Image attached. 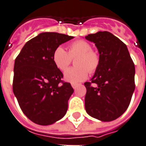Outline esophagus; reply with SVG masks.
Returning <instances> with one entry per match:
<instances>
[{"instance_id": "34e87169", "label": "esophagus", "mask_w": 146, "mask_h": 146, "mask_svg": "<svg viewBox=\"0 0 146 146\" xmlns=\"http://www.w3.org/2000/svg\"><path fill=\"white\" fill-rule=\"evenodd\" d=\"M72 86L73 89H75L78 87V84L77 83H72Z\"/></svg>"}]
</instances>
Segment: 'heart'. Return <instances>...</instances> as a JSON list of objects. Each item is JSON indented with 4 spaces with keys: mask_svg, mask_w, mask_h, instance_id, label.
<instances>
[{
    "mask_svg": "<svg viewBox=\"0 0 146 146\" xmlns=\"http://www.w3.org/2000/svg\"><path fill=\"white\" fill-rule=\"evenodd\" d=\"M75 65L64 72L66 81L76 83L84 81L88 74L95 72L99 68L100 57L96 51L92 50V45L85 40H77L70 43L68 52L61 46L55 49L53 53L54 64L61 72H64L75 57Z\"/></svg>",
    "mask_w": 146,
    "mask_h": 146,
    "instance_id": "heart-1",
    "label": "heart"
}]
</instances>
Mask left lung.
I'll return each mask as SVG.
<instances>
[{
    "label": "left lung",
    "instance_id": "obj_1",
    "mask_svg": "<svg viewBox=\"0 0 146 146\" xmlns=\"http://www.w3.org/2000/svg\"><path fill=\"white\" fill-rule=\"evenodd\" d=\"M100 54V63L91 82H85V107L88 114L111 121L124 113L135 88V64L126 45L107 31L89 34Z\"/></svg>",
    "mask_w": 146,
    "mask_h": 146
}]
</instances>
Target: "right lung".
I'll return each instance as SVG.
<instances>
[{
    "instance_id": "obj_1",
    "label": "right lung",
    "mask_w": 146,
    "mask_h": 146,
    "mask_svg": "<svg viewBox=\"0 0 146 146\" xmlns=\"http://www.w3.org/2000/svg\"><path fill=\"white\" fill-rule=\"evenodd\" d=\"M65 34L42 33L26 42L15 60L13 92L27 117L39 125L54 124L65 115L74 89L62 80L53 53L73 39Z\"/></svg>"
}]
</instances>
